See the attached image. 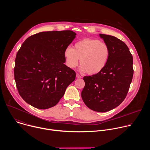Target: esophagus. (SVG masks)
Instances as JSON below:
<instances>
[{"instance_id": "obj_1", "label": "esophagus", "mask_w": 150, "mask_h": 150, "mask_svg": "<svg viewBox=\"0 0 150 150\" xmlns=\"http://www.w3.org/2000/svg\"><path fill=\"white\" fill-rule=\"evenodd\" d=\"M76 78H82V76L79 74H76Z\"/></svg>"}]
</instances>
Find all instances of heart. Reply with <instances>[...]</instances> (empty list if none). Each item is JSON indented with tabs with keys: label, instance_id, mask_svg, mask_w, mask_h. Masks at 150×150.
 I'll return each mask as SVG.
<instances>
[{
	"label": "heart",
	"instance_id": "b5f03b06",
	"mask_svg": "<svg viewBox=\"0 0 150 150\" xmlns=\"http://www.w3.org/2000/svg\"><path fill=\"white\" fill-rule=\"evenodd\" d=\"M110 55L109 46L97 39L84 38L76 42L74 49L68 47L64 51L67 65L75 68L79 63L81 70L90 75L98 74L106 66Z\"/></svg>",
	"mask_w": 150,
	"mask_h": 150
}]
</instances>
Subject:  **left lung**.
I'll use <instances>...</instances> for the list:
<instances>
[{"label": "left lung", "mask_w": 150, "mask_h": 150, "mask_svg": "<svg viewBox=\"0 0 150 150\" xmlns=\"http://www.w3.org/2000/svg\"><path fill=\"white\" fill-rule=\"evenodd\" d=\"M100 36L110 48V57L102 71L83 77L81 97L89 109L105 112L120 105L127 96L134 74L133 57L122 40L109 35Z\"/></svg>", "instance_id": "1"}]
</instances>
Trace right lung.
<instances>
[{"label":"right lung","mask_w":150,"mask_h":150,"mask_svg":"<svg viewBox=\"0 0 150 150\" xmlns=\"http://www.w3.org/2000/svg\"><path fill=\"white\" fill-rule=\"evenodd\" d=\"M71 30L41 32L23 42L15 58L14 78L21 97L34 108L57 104L76 73L66 66L64 51L75 38Z\"/></svg>","instance_id":"1"}]
</instances>
